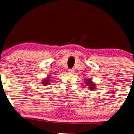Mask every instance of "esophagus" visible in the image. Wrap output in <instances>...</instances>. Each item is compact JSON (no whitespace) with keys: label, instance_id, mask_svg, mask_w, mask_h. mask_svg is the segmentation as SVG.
I'll return each instance as SVG.
<instances>
[{"label":"esophagus","instance_id":"34e87169","mask_svg":"<svg viewBox=\"0 0 134 134\" xmlns=\"http://www.w3.org/2000/svg\"><path fill=\"white\" fill-rule=\"evenodd\" d=\"M68 72H69V73H73L74 69H68Z\"/></svg>","mask_w":134,"mask_h":134}]
</instances>
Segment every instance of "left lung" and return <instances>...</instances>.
<instances>
[{
  "instance_id": "8db88e82",
  "label": "left lung",
  "mask_w": 134,
  "mask_h": 134,
  "mask_svg": "<svg viewBox=\"0 0 134 134\" xmlns=\"http://www.w3.org/2000/svg\"><path fill=\"white\" fill-rule=\"evenodd\" d=\"M86 84L89 86V88L91 90H93L95 88V84L91 81V80H87L86 81Z\"/></svg>"
}]
</instances>
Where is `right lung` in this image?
Masks as SVG:
<instances>
[{
	"instance_id": "add662e5",
	"label": "right lung",
	"mask_w": 134,
	"mask_h": 134,
	"mask_svg": "<svg viewBox=\"0 0 134 134\" xmlns=\"http://www.w3.org/2000/svg\"><path fill=\"white\" fill-rule=\"evenodd\" d=\"M50 77H48V79H46L45 80H44V82H43L42 83V84H44V85H47V84H50L49 83H50Z\"/></svg>"
}]
</instances>
